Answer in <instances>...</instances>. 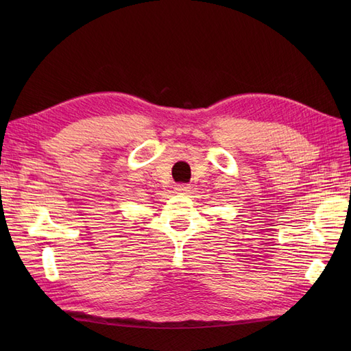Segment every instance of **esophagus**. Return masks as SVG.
<instances>
[{"instance_id":"1","label":"esophagus","mask_w":351,"mask_h":351,"mask_svg":"<svg viewBox=\"0 0 351 351\" xmlns=\"http://www.w3.org/2000/svg\"><path fill=\"white\" fill-rule=\"evenodd\" d=\"M176 190L178 193H189L190 192V186L186 184V183H182V184H177Z\"/></svg>"}]
</instances>
